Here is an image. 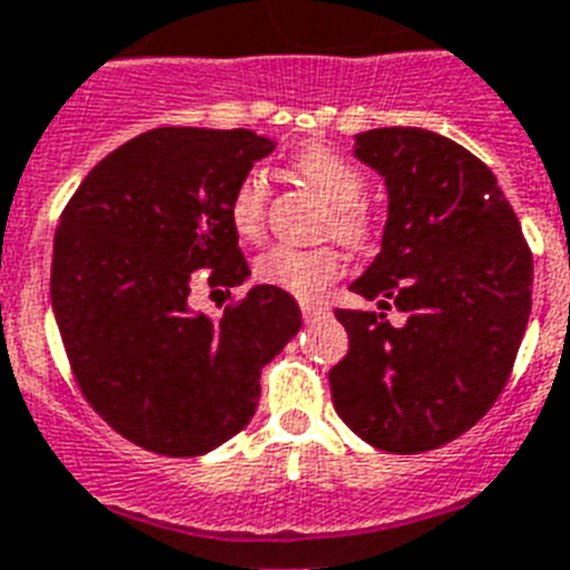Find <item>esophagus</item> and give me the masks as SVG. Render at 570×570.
I'll list each match as a JSON object with an SVG mask.
<instances>
[{"label": "esophagus", "instance_id": "1", "mask_svg": "<svg viewBox=\"0 0 570 570\" xmlns=\"http://www.w3.org/2000/svg\"><path fill=\"white\" fill-rule=\"evenodd\" d=\"M299 312H303V317L308 320V323H312V320L326 317L328 305H323V303H299Z\"/></svg>", "mask_w": 570, "mask_h": 570}]
</instances>
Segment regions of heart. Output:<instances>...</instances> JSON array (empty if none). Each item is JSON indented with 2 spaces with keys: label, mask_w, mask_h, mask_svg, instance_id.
<instances>
[{
  "label": "heart",
  "mask_w": 570,
  "mask_h": 570,
  "mask_svg": "<svg viewBox=\"0 0 570 570\" xmlns=\"http://www.w3.org/2000/svg\"><path fill=\"white\" fill-rule=\"evenodd\" d=\"M296 177L305 180L317 191L332 212L326 229L335 233L343 244L355 250L370 247L375 238V220L361 197H364L366 180L350 159L341 157L328 145H305L291 159ZM227 218L233 233L242 242H258L265 235L267 218V189L258 174H247L238 180L227 200ZM341 256L335 247H288L276 244L256 258L253 274L262 285H274L299 299H314L326 291L328 282L341 276Z\"/></svg>",
  "instance_id": "b5f03b06"
}]
</instances>
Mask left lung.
<instances>
[{"label": "left lung", "mask_w": 570, "mask_h": 570, "mask_svg": "<svg viewBox=\"0 0 570 570\" xmlns=\"http://www.w3.org/2000/svg\"><path fill=\"white\" fill-rule=\"evenodd\" d=\"M387 183L381 253L350 285L379 312L337 308L350 352L328 370L364 443L420 454L465 434L501 396L528 328L533 253L495 174L422 127L355 136ZM390 307L405 320L393 327Z\"/></svg>", "instance_id": "1"}]
</instances>
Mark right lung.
<instances>
[{
    "mask_svg": "<svg viewBox=\"0 0 570 570\" xmlns=\"http://www.w3.org/2000/svg\"><path fill=\"white\" fill-rule=\"evenodd\" d=\"M271 150L244 127H157L107 154L60 215L51 308L66 358L89 407L139 449L197 458L227 443L256 413L262 366L303 326L274 285L218 320L189 305L195 282L250 276L227 200Z\"/></svg>",
    "mask_w": 570,
    "mask_h": 570,
    "instance_id": "add662e5",
    "label": "right lung"
}]
</instances>
